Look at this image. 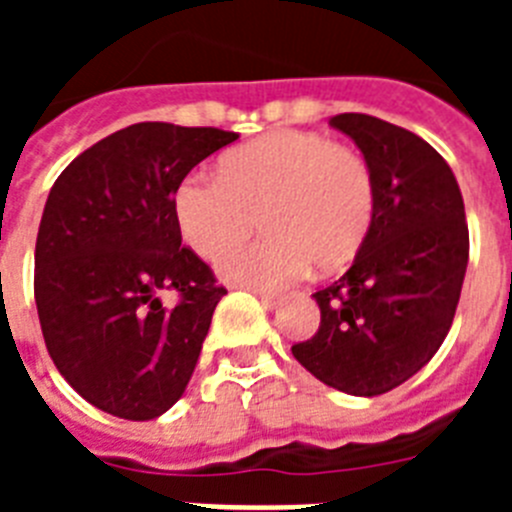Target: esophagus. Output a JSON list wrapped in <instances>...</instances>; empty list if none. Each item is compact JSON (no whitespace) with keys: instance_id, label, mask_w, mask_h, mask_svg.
<instances>
[{"instance_id":"34e87169","label":"esophagus","mask_w":512,"mask_h":512,"mask_svg":"<svg viewBox=\"0 0 512 512\" xmlns=\"http://www.w3.org/2000/svg\"><path fill=\"white\" fill-rule=\"evenodd\" d=\"M256 297H259L266 307H271V310L284 302V295H279V292H264V289H256Z\"/></svg>"}]
</instances>
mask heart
I'll return each instance as SVG.
<instances>
[{
  "label": "heart",
  "instance_id": "obj_1",
  "mask_svg": "<svg viewBox=\"0 0 512 512\" xmlns=\"http://www.w3.org/2000/svg\"><path fill=\"white\" fill-rule=\"evenodd\" d=\"M377 212L374 174L364 158L328 135L274 130L220 158V176L189 174L174 192L184 243L217 259L246 241L256 217L269 235L220 261L228 282L282 287L315 264L354 259Z\"/></svg>",
  "mask_w": 512,
  "mask_h": 512
}]
</instances>
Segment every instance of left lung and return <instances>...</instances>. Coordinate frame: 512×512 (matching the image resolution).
<instances>
[{"label":"left lung","mask_w":512,"mask_h":512,"mask_svg":"<svg viewBox=\"0 0 512 512\" xmlns=\"http://www.w3.org/2000/svg\"><path fill=\"white\" fill-rule=\"evenodd\" d=\"M330 128L354 140L374 174L377 212L351 269L315 292L320 328L292 354L346 395L374 397L433 359L454 323L469 261L459 184L420 135L343 112Z\"/></svg>","instance_id":"8db88e82"}]
</instances>
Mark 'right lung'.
<instances>
[{
    "label": "right lung",
    "instance_id": "add662e5",
    "mask_svg": "<svg viewBox=\"0 0 512 512\" xmlns=\"http://www.w3.org/2000/svg\"><path fill=\"white\" fill-rule=\"evenodd\" d=\"M238 133L138 122L71 161L35 241V305L45 348L94 408L164 415L187 390L212 312L228 295L182 246L174 192ZM174 291L177 305L160 295Z\"/></svg>",
    "mask_w": 512,
    "mask_h": 512
}]
</instances>
